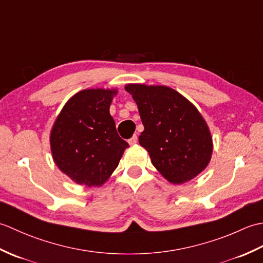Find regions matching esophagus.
Listing matches in <instances>:
<instances>
[{"label":"esophagus","mask_w":263,"mask_h":263,"mask_svg":"<svg viewBox=\"0 0 263 263\" xmlns=\"http://www.w3.org/2000/svg\"><path fill=\"white\" fill-rule=\"evenodd\" d=\"M127 142H128V144H130V146H133V144H136L138 142V137L135 135L131 139H128Z\"/></svg>","instance_id":"1"}]
</instances>
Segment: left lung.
Returning <instances> with one entry per match:
<instances>
[{"label": "left lung", "instance_id": "8db88e82", "mask_svg": "<svg viewBox=\"0 0 263 263\" xmlns=\"http://www.w3.org/2000/svg\"><path fill=\"white\" fill-rule=\"evenodd\" d=\"M125 90L138 105L144 130L139 143L167 181L183 184L208 166L212 138L195 106L166 86L131 83Z\"/></svg>", "mask_w": 263, "mask_h": 263}]
</instances>
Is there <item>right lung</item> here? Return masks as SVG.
Segmentation results:
<instances>
[{
	"mask_svg": "<svg viewBox=\"0 0 263 263\" xmlns=\"http://www.w3.org/2000/svg\"><path fill=\"white\" fill-rule=\"evenodd\" d=\"M116 93V89L79 91L66 102L52 127L49 142L55 164L78 184L102 185L128 147L109 114Z\"/></svg>",
	"mask_w": 263,
	"mask_h": 263,
	"instance_id": "right-lung-1",
	"label": "right lung"
}]
</instances>
